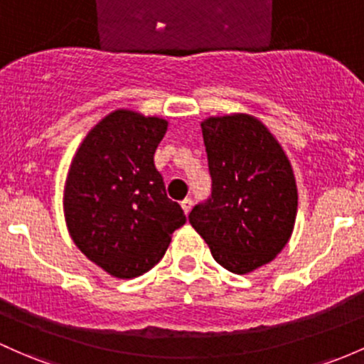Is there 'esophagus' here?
<instances>
[{"instance_id": "obj_1", "label": "esophagus", "mask_w": 364, "mask_h": 364, "mask_svg": "<svg viewBox=\"0 0 364 364\" xmlns=\"http://www.w3.org/2000/svg\"><path fill=\"white\" fill-rule=\"evenodd\" d=\"M181 206H182L183 212L189 213V212H191V208H193V199H191V198L182 199V201H181Z\"/></svg>"}]
</instances>
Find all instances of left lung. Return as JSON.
Returning a JSON list of instances; mask_svg holds the SVG:
<instances>
[{"instance_id":"8db88e82","label":"left lung","mask_w":364,"mask_h":364,"mask_svg":"<svg viewBox=\"0 0 364 364\" xmlns=\"http://www.w3.org/2000/svg\"><path fill=\"white\" fill-rule=\"evenodd\" d=\"M212 194L189 222L213 259L234 274L269 264L291 236L296 183L279 142L248 114L201 123Z\"/></svg>"}]
</instances>
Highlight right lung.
<instances>
[{
    "label": "right lung",
    "mask_w": 364,
    "mask_h": 364,
    "mask_svg": "<svg viewBox=\"0 0 364 364\" xmlns=\"http://www.w3.org/2000/svg\"><path fill=\"white\" fill-rule=\"evenodd\" d=\"M161 118L111 112L87 135L69 168L64 212L77 248L111 276L130 279L165 255L186 224L166 196L154 152L166 134Z\"/></svg>",
    "instance_id": "add662e5"
}]
</instances>
